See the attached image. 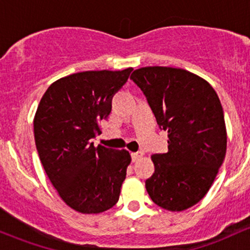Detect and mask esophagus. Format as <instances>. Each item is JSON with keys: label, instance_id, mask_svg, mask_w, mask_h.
Instances as JSON below:
<instances>
[{"label": "esophagus", "instance_id": "1", "mask_svg": "<svg viewBox=\"0 0 250 250\" xmlns=\"http://www.w3.org/2000/svg\"><path fill=\"white\" fill-rule=\"evenodd\" d=\"M142 156H143V153H141V151H137V153H131V160H133V162L140 160Z\"/></svg>", "mask_w": 250, "mask_h": 250}]
</instances>
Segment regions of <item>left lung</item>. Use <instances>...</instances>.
<instances>
[{"label":"left lung","instance_id":"8db88e82","mask_svg":"<svg viewBox=\"0 0 250 250\" xmlns=\"http://www.w3.org/2000/svg\"><path fill=\"white\" fill-rule=\"evenodd\" d=\"M130 79L141 88L168 131V153L151 156L155 173L146 189L170 211L193 207L213 185L227 150V129L216 91L202 77L171 67H143Z\"/></svg>","mask_w":250,"mask_h":250}]
</instances>
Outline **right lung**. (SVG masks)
<instances>
[{"label":"right lung","mask_w":250,"mask_h":250,"mask_svg":"<svg viewBox=\"0 0 250 250\" xmlns=\"http://www.w3.org/2000/svg\"><path fill=\"white\" fill-rule=\"evenodd\" d=\"M133 68L88 70L51 83L34 117L40 160L57 194L71 209L99 214L119 201L129 151L99 145L100 122L111 110V97L127 82Z\"/></svg>","instance_id":"1"}]
</instances>
